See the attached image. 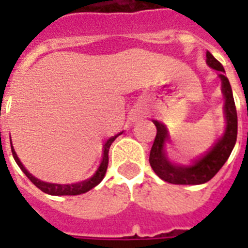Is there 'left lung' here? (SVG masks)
<instances>
[{
    "label": "left lung",
    "mask_w": 248,
    "mask_h": 248,
    "mask_svg": "<svg viewBox=\"0 0 248 248\" xmlns=\"http://www.w3.org/2000/svg\"><path fill=\"white\" fill-rule=\"evenodd\" d=\"M206 63L212 69L220 72L219 77L221 79V91L225 99L224 114L227 121V127H225L224 135L217 140V143L206 155L196 159L193 165L180 166L171 162L166 155L165 144L169 140V131L166 126L158 121H153V124L157 127V135H155V143L152 145L149 163L153 171L162 180L171 184L197 185L211 180L212 177L219 172V170L223 167L224 163L227 162L237 141L238 120H237V110H235L234 99H233L229 79L224 75L225 71L221 63L212 56L211 52H206Z\"/></svg>",
    "instance_id": "8db88e82"
}]
</instances>
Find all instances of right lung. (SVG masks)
I'll return each instance as SVG.
<instances>
[{"label": "right lung", "mask_w": 248, "mask_h": 248, "mask_svg": "<svg viewBox=\"0 0 248 248\" xmlns=\"http://www.w3.org/2000/svg\"><path fill=\"white\" fill-rule=\"evenodd\" d=\"M122 132H120L118 135H121ZM116 136H112L110 139L107 140V143L104 144V152H103V159H101V163L99 166V169L96 170V172L93 173V176L87 179L85 181H81V183H76V184H52V183H46V181H42L40 179H37L32 175V173L28 172V170L25 169L23 163L20 162V159L17 158L16 153L14 151V148L11 147V152H13V157L15 159V162L17 163V166L20 167L21 171L27 175L29 180L32 181L33 184L36 185L37 188L41 189L44 193H47L50 196H77V194H82V193L89 192L90 189H93V186H96L99 183H100L105 176V172H107V169H108V153L109 148L112 145V143L116 140Z\"/></svg>", "instance_id": "add662e5"}]
</instances>
